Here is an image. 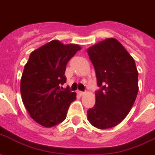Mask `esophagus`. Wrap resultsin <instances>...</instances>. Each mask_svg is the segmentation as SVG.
<instances>
[{"label": "esophagus", "mask_w": 155, "mask_h": 155, "mask_svg": "<svg viewBox=\"0 0 155 155\" xmlns=\"http://www.w3.org/2000/svg\"><path fill=\"white\" fill-rule=\"evenodd\" d=\"M78 94H79L80 96H83V95H85V92H82V91H78Z\"/></svg>", "instance_id": "34e87169"}]
</instances>
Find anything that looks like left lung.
Returning <instances> with one entry per match:
<instances>
[{"label":"left lung","instance_id":"left-lung-1","mask_svg":"<svg viewBox=\"0 0 155 155\" xmlns=\"http://www.w3.org/2000/svg\"><path fill=\"white\" fill-rule=\"evenodd\" d=\"M97 85L96 104L87 112L89 122L99 129L118 125L127 116L138 91V70L135 60L124 46L108 38L87 49Z\"/></svg>","mask_w":155,"mask_h":155}]
</instances>
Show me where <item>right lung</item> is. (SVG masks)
Wrapping results in <instances>:
<instances>
[{"mask_svg":"<svg viewBox=\"0 0 155 155\" xmlns=\"http://www.w3.org/2000/svg\"><path fill=\"white\" fill-rule=\"evenodd\" d=\"M81 49L78 44L52 40L31 53L20 80V93L27 111L39 124L51 127L65 120L77 94L61 90L60 85L66 81V64Z\"/></svg>","mask_w":155,"mask_h":155,"instance_id":"1","label":"right lung"}]
</instances>
